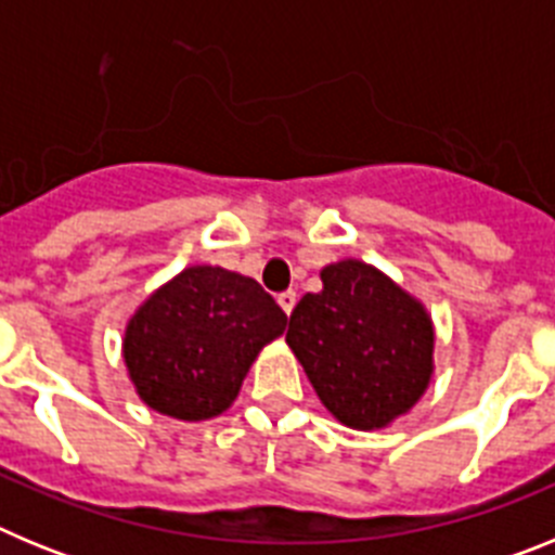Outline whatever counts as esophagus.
<instances>
[{
    "label": "esophagus",
    "mask_w": 555,
    "mask_h": 555,
    "mask_svg": "<svg viewBox=\"0 0 555 555\" xmlns=\"http://www.w3.org/2000/svg\"><path fill=\"white\" fill-rule=\"evenodd\" d=\"M278 306H281L286 313H292L294 306H297V292H283V294H278Z\"/></svg>",
    "instance_id": "esophagus-1"
}]
</instances>
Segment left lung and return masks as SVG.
I'll list each match as a JSON object with an SVG mask.
<instances>
[{
    "mask_svg": "<svg viewBox=\"0 0 555 555\" xmlns=\"http://www.w3.org/2000/svg\"><path fill=\"white\" fill-rule=\"evenodd\" d=\"M286 341L338 423L375 430L414 409L434 375V322L380 269L347 258L320 272Z\"/></svg>",
    "mask_w": 555,
    "mask_h": 555,
    "instance_id": "1",
    "label": "left lung"
}]
</instances>
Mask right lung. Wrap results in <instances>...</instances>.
I'll use <instances>...</instances> for the list:
<instances>
[{"mask_svg":"<svg viewBox=\"0 0 555 555\" xmlns=\"http://www.w3.org/2000/svg\"><path fill=\"white\" fill-rule=\"evenodd\" d=\"M286 322L253 278L189 267L132 313L121 352L132 386L152 411L199 423L233 405L258 352L286 331Z\"/></svg>","mask_w":555,"mask_h":555,"instance_id":"right-lung-1","label":"right lung"}]
</instances>
